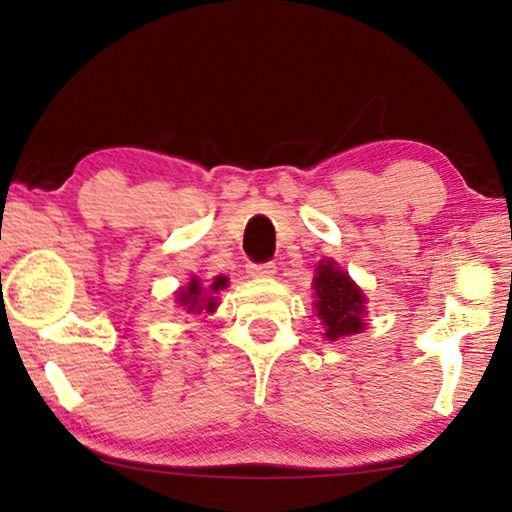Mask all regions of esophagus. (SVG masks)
<instances>
[{
	"label": "esophagus",
	"mask_w": 512,
	"mask_h": 512,
	"mask_svg": "<svg viewBox=\"0 0 512 512\" xmlns=\"http://www.w3.org/2000/svg\"><path fill=\"white\" fill-rule=\"evenodd\" d=\"M248 273L250 276H273V273H276V264L273 262H250Z\"/></svg>",
	"instance_id": "34e87169"
}]
</instances>
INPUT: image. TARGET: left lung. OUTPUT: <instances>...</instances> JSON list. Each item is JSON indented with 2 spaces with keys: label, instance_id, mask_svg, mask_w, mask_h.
<instances>
[{
  "label": "left lung",
  "instance_id": "obj_1",
  "mask_svg": "<svg viewBox=\"0 0 512 512\" xmlns=\"http://www.w3.org/2000/svg\"><path fill=\"white\" fill-rule=\"evenodd\" d=\"M315 292L317 317L326 326V338L335 340L363 331L365 296L345 271H340L333 262L319 264Z\"/></svg>",
  "mask_w": 512,
  "mask_h": 512
}]
</instances>
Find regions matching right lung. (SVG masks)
<instances>
[{"mask_svg": "<svg viewBox=\"0 0 512 512\" xmlns=\"http://www.w3.org/2000/svg\"><path fill=\"white\" fill-rule=\"evenodd\" d=\"M225 285H227V278H223V276L213 280L209 289L202 287L200 280L193 278V280H190V285L183 287L181 292L177 294V296H179L177 301H179L188 312H202V310L213 312V308H216V299H213L211 292H218V289H223Z\"/></svg>", "mask_w": 512, "mask_h": 512, "instance_id": "right-lung-1", "label": "right lung"}]
</instances>
